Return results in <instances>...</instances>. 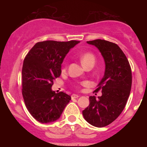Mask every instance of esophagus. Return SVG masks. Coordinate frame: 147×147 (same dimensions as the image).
Here are the masks:
<instances>
[{"label": "esophagus", "mask_w": 147, "mask_h": 147, "mask_svg": "<svg viewBox=\"0 0 147 147\" xmlns=\"http://www.w3.org/2000/svg\"><path fill=\"white\" fill-rule=\"evenodd\" d=\"M79 97V96L77 95V94H72L71 95V98L72 99H74V98H77Z\"/></svg>", "instance_id": "obj_1"}]
</instances>
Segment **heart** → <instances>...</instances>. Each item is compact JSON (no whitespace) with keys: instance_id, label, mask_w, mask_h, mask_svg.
<instances>
[{"instance_id":"heart-1","label":"heart","mask_w":147,"mask_h":147,"mask_svg":"<svg viewBox=\"0 0 147 147\" xmlns=\"http://www.w3.org/2000/svg\"><path fill=\"white\" fill-rule=\"evenodd\" d=\"M80 60H81L82 64L84 66H86L90 63H94V64L96 58L95 56L91 52H86L80 56ZM84 84H86V83H84Z\"/></svg>"}]
</instances>
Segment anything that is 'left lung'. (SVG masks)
Segmentation results:
<instances>
[{"label":"left lung","instance_id":"left-lung-1","mask_svg":"<svg viewBox=\"0 0 147 147\" xmlns=\"http://www.w3.org/2000/svg\"><path fill=\"white\" fill-rule=\"evenodd\" d=\"M98 48L105 61L104 77L95 92L101 90L102 96H90V104L82 111L87 122L96 127L112 123L126 106L131 88V69L127 58L119 46L108 40L96 39L87 41Z\"/></svg>","mask_w":147,"mask_h":147}]
</instances>
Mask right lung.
I'll list each match as a JSON object with an SVG mask.
<instances>
[{
	"instance_id": "obj_1",
	"label": "right lung",
	"mask_w": 147,
	"mask_h": 147,
	"mask_svg": "<svg viewBox=\"0 0 147 147\" xmlns=\"http://www.w3.org/2000/svg\"><path fill=\"white\" fill-rule=\"evenodd\" d=\"M78 40L38 42L25 57L22 68V95L32 117L40 123L57 120L70 101L65 93L51 90L61 74V63Z\"/></svg>"
}]
</instances>
